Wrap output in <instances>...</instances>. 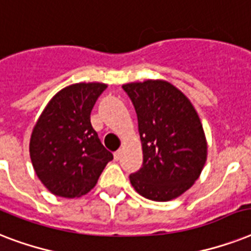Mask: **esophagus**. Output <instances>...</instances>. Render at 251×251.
<instances>
[{
	"instance_id": "obj_1",
	"label": "esophagus",
	"mask_w": 251,
	"mask_h": 251,
	"mask_svg": "<svg viewBox=\"0 0 251 251\" xmlns=\"http://www.w3.org/2000/svg\"><path fill=\"white\" fill-rule=\"evenodd\" d=\"M121 156H122V150H118V151L114 152V159H116V160H120Z\"/></svg>"
}]
</instances>
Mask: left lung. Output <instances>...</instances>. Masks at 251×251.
I'll use <instances>...</instances> for the list:
<instances>
[{
	"instance_id": "obj_1",
	"label": "left lung",
	"mask_w": 251,
	"mask_h": 251,
	"mask_svg": "<svg viewBox=\"0 0 251 251\" xmlns=\"http://www.w3.org/2000/svg\"><path fill=\"white\" fill-rule=\"evenodd\" d=\"M133 102L143 150V164L130 175L147 199L167 202L183 194L201 176L207 142L197 110L185 95L165 80L122 86Z\"/></svg>"
}]
</instances>
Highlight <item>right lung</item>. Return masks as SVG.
<instances>
[{
  "label": "right lung",
  "instance_id": "1",
  "mask_svg": "<svg viewBox=\"0 0 251 251\" xmlns=\"http://www.w3.org/2000/svg\"><path fill=\"white\" fill-rule=\"evenodd\" d=\"M104 83H76L57 92L33 127L29 156L37 177L64 198L87 194L113 159L91 125Z\"/></svg>",
  "mask_w": 251,
  "mask_h": 251
}]
</instances>
